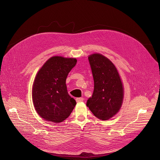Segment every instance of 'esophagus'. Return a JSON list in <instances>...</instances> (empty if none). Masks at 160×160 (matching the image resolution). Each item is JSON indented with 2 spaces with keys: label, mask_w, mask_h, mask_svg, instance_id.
Returning a JSON list of instances; mask_svg holds the SVG:
<instances>
[{
  "label": "esophagus",
  "mask_w": 160,
  "mask_h": 160,
  "mask_svg": "<svg viewBox=\"0 0 160 160\" xmlns=\"http://www.w3.org/2000/svg\"><path fill=\"white\" fill-rule=\"evenodd\" d=\"M76 101H77V102H82L83 101V98H77L76 99Z\"/></svg>",
  "instance_id": "1"
}]
</instances>
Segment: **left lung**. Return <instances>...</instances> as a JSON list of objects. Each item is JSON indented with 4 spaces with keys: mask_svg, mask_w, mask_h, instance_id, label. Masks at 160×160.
Instances as JSON below:
<instances>
[{
    "mask_svg": "<svg viewBox=\"0 0 160 160\" xmlns=\"http://www.w3.org/2000/svg\"><path fill=\"white\" fill-rule=\"evenodd\" d=\"M94 82L92 98L87 102L95 117L108 120L119 112L123 104L124 88L117 68L111 61L99 53L88 57Z\"/></svg>",
    "mask_w": 160,
    "mask_h": 160,
    "instance_id": "1",
    "label": "left lung"
}]
</instances>
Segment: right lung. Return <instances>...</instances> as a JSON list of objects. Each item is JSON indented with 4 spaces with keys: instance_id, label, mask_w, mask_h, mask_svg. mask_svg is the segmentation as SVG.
Here are the masks:
<instances>
[{
    "instance_id": "right-lung-1",
    "label": "right lung",
    "mask_w": 160,
    "mask_h": 160,
    "mask_svg": "<svg viewBox=\"0 0 160 160\" xmlns=\"http://www.w3.org/2000/svg\"><path fill=\"white\" fill-rule=\"evenodd\" d=\"M77 60L55 56L37 72L32 86V101L38 115L46 121L61 123L70 115L75 100L68 93L66 80Z\"/></svg>"
}]
</instances>
